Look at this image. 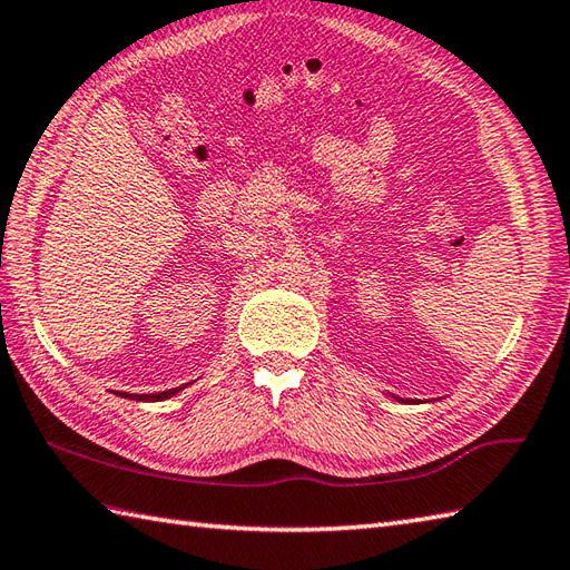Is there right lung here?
I'll return each mask as SVG.
<instances>
[{"mask_svg": "<svg viewBox=\"0 0 570 570\" xmlns=\"http://www.w3.org/2000/svg\"><path fill=\"white\" fill-rule=\"evenodd\" d=\"M184 390V386H176V390H168V392H159V394H127V392H119V396H125V399H137V402H161V399H168V396H174L176 392H180Z\"/></svg>", "mask_w": 570, "mask_h": 570, "instance_id": "add662e5", "label": "right lung"}]
</instances>
